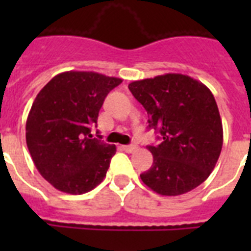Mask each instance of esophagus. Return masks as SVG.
<instances>
[{
	"label": "esophagus",
	"instance_id": "1",
	"mask_svg": "<svg viewBox=\"0 0 251 251\" xmlns=\"http://www.w3.org/2000/svg\"><path fill=\"white\" fill-rule=\"evenodd\" d=\"M138 147L135 145H129V146H121L122 151H125V152H134Z\"/></svg>",
	"mask_w": 251,
	"mask_h": 251
}]
</instances>
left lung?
Returning a JSON list of instances; mask_svg holds the SVG:
<instances>
[{
	"label": "left lung",
	"instance_id": "1",
	"mask_svg": "<svg viewBox=\"0 0 251 251\" xmlns=\"http://www.w3.org/2000/svg\"><path fill=\"white\" fill-rule=\"evenodd\" d=\"M129 90L149 114L160 145L142 181L160 195L185 194L214 171L223 147V124L212 92L189 75L168 73L135 80Z\"/></svg>",
	"mask_w": 251,
	"mask_h": 251
}]
</instances>
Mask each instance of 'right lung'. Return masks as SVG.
Segmentation results:
<instances>
[{"mask_svg":"<svg viewBox=\"0 0 251 251\" xmlns=\"http://www.w3.org/2000/svg\"><path fill=\"white\" fill-rule=\"evenodd\" d=\"M122 79L94 72L57 74L37 94L25 122L33 164L57 190L84 194L101 182L116 146L92 138L104 99Z\"/></svg>","mask_w":251,"mask_h":251,"instance_id":"right-lung-1","label":"right lung"}]
</instances>
